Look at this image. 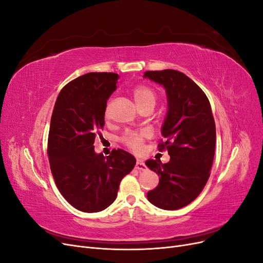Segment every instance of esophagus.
Masks as SVG:
<instances>
[{
    "label": "esophagus",
    "instance_id": "1",
    "mask_svg": "<svg viewBox=\"0 0 263 263\" xmlns=\"http://www.w3.org/2000/svg\"><path fill=\"white\" fill-rule=\"evenodd\" d=\"M135 168H136L138 171H145L147 169V165L142 162L141 160H137L136 165H135Z\"/></svg>",
    "mask_w": 263,
    "mask_h": 263
}]
</instances>
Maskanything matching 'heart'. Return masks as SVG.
<instances>
[{
    "mask_svg": "<svg viewBox=\"0 0 263 263\" xmlns=\"http://www.w3.org/2000/svg\"><path fill=\"white\" fill-rule=\"evenodd\" d=\"M134 98L136 100L137 104L141 107L145 108L147 106H155L157 102V93L156 91L148 85L145 84H139L136 85L133 89ZM108 104L106 105V113L108 112ZM149 136L148 132H129L127 133L123 137V142L132 149L133 151H140L144 145V140L146 137Z\"/></svg>",
    "mask_w": 263,
    "mask_h": 263,
    "instance_id": "heart-1",
    "label": "heart"
}]
</instances>
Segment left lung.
<instances>
[{"mask_svg": "<svg viewBox=\"0 0 263 263\" xmlns=\"http://www.w3.org/2000/svg\"><path fill=\"white\" fill-rule=\"evenodd\" d=\"M145 78L163 85L168 112L161 128L164 141L159 150H168L170 161H146L160 177L148 201L162 210L184 208L200 195L210 178L216 144V128L210 101L202 89L177 70L146 71Z\"/></svg>", "mask_w": 263, "mask_h": 263, "instance_id": "8db88e82", "label": "left lung"}]
</instances>
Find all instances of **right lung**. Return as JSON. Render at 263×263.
I'll return each instance as SVG.
<instances>
[{"instance_id": "add662e5", "label": "right lung", "mask_w": 263, "mask_h": 263, "mask_svg": "<svg viewBox=\"0 0 263 263\" xmlns=\"http://www.w3.org/2000/svg\"><path fill=\"white\" fill-rule=\"evenodd\" d=\"M119 76L90 72L60 91L51 115L48 157L53 180L62 196L85 213L105 210L117 196L119 183L136 164L122 149L104 157L95 154V135L104 127L108 98Z\"/></svg>"}]
</instances>
